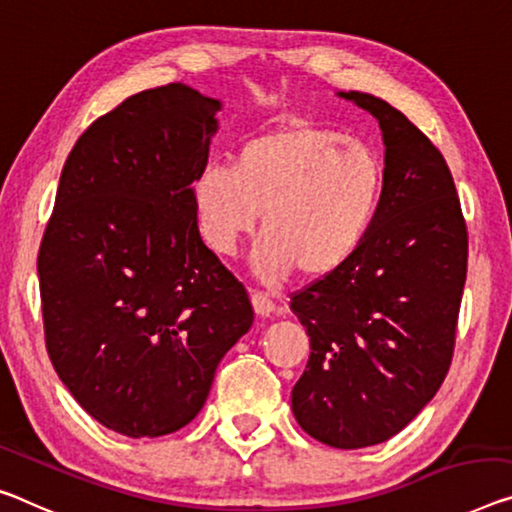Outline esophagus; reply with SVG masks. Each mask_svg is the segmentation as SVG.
I'll return each instance as SVG.
<instances>
[{"instance_id":"obj_1","label":"esophagus","mask_w":512,"mask_h":512,"mask_svg":"<svg viewBox=\"0 0 512 512\" xmlns=\"http://www.w3.org/2000/svg\"><path fill=\"white\" fill-rule=\"evenodd\" d=\"M251 306H254V311H256L258 318H270L272 313L279 311L277 302H274L272 297H267L265 293H254V295H251Z\"/></svg>"}]
</instances>
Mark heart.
<instances>
[{"label":"heart","mask_w":512,"mask_h":512,"mask_svg":"<svg viewBox=\"0 0 512 512\" xmlns=\"http://www.w3.org/2000/svg\"><path fill=\"white\" fill-rule=\"evenodd\" d=\"M380 196L382 164L371 148L316 125L249 139L231 164H208L192 185L199 229L215 254H235L261 215L251 263L270 283L295 270L322 279L350 263Z\"/></svg>","instance_id":"heart-1"}]
</instances>
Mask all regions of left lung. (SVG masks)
<instances>
[{"instance_id": "8db88e82", "label": "left lung", "mask_w": 512, "mask_h": 512, "mask_svg": "<svg viewBox=\"0 0 512 512\" xmlns=\"http://www.w3.org/2000/svg\"><path fill=\"white\" fill-rule=\"evenodd\" d=\"M382 130L384 174L364 245L290 297L311 338L293 387L304 432L334 448L387 442L442 387L467 279V224L444 155L371 93L341 91Z\"/></svg>"}]
</instances>
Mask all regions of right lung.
<instances>
[{
  "label": "right lung",
  "instance_id": "obj_1",
  "mask_svg": "<svg viewBox=\"0 0 512 512\" xmlns=\"http://www.w3.org/2000/svg\"><path fill=\"white\" fill-rule=\"evenodd\" d=\"M219 109L180 82L123 100L77 139L45 226L47 355L77 403L125 437L187 426L254 322L196 224L192 185Z\"/></svg>",
  "mask_w": 512,
  "mask_h": 512
}]
</instances>
